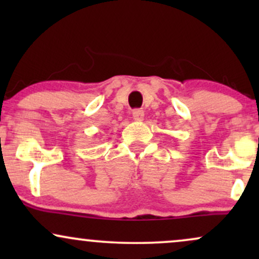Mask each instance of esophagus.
Segmentation results:
<instances>
[{
    "label": "esophagus",
    "instance_id": "obj_1",
    "mask_svg": "<svg viewBox=\"0 0 259 259\" xmlns=\"http://www.w3.org/2000/svg\"><path fill=\"white\" fill-rule=\"evenodd\" d=\"M144 111L142 109H135V111L133 112V118L135 120H142L144 119Z\"/></svg>",
    "mask_w": 259,
    "mask_h": 259
}]
</instances>
